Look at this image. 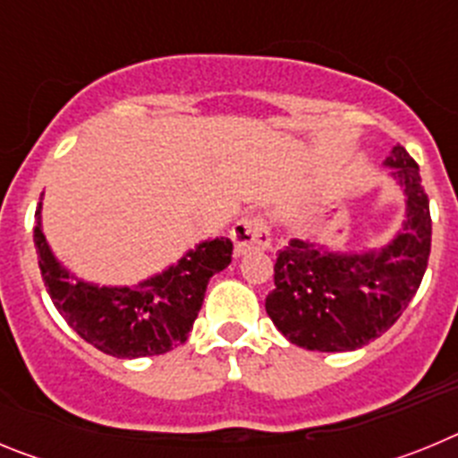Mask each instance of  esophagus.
Returning a JSON list of instances; mask_svg holds the SVG:
<instances>
[{"label":"esophagus","instance_id":"34e87169","mask_svg":"<svg viewBox=\"0 0 458 458\" xmlns=\"http://www.w3.org/2000/svg\"><path fill=\"white\" fill-rule=\"evenodd\" d=\"M232 241H233V257L241 259L250 252H261L270 245V233L268 226L264 225L261 217H242L236 222L232 229Z\"/></svg>","mask_w":458,"mask_h":458}]
</instances>
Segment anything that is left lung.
<instances>
[{
  "label": "left lung",
  "mask_w": 458,
  "mask_h": 458,
  "mask_svg": "<svg viewBox=\"0 0 458 458\" xmlns=\"http://www.w3.org/2000/svg\"><path fill=\"white\" fill-rule=\"evenodd\" d=\"M383 167L403 192V222L380 248L342 252L291 238L275 261L266 311L291 344L321 353L362 349L402 317L431 252V216L418 163L396 144Z\"/></svg>",
  "instance_id": "8db88e82"
}]
</instances>
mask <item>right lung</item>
Masks as SVG:
<instances>
[{
    "label": "right lung",
    "instance_id": "right-lung-1",
    "mask_svg": "<svg viewBox=\"0 0 458 458\" xmlns=\"http://www.w3.org/2000/svg\"><path fill=\"white\" fill-rule=\"evenodd\" d=\"M38 201L34 245L52 302L68 326L91 346L114 358L163 355L188 339L204 302L210 277L232 264V241L208 238L190 248L176 264L137 284H96L56 259L43 233Z\"/></svg>",
    "mask_w": 458,
    "mask_h": 458
}]
</instances>
